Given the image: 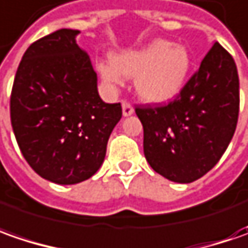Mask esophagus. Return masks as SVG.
I'll return each mask as SVG.
<instances>
[{"mask_svg":"<svg viewBox=\"0 0 248 248\" xmlns=\"http://www.w3.org/2000/svg\"><path fill=\"white\" fill-rule=\"evenodd\" d=\"M122 111H124V116H130L133 112H134V108H133V106L129 101L124 100V101H122Z\"/></svg>","mask_w":248,"mask_h":248,"instance_id":"1","label":"esophagus"}]
</instances>
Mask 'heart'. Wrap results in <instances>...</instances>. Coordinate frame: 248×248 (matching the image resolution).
Returning <instances> with one entry per match:
<instances>
[{"label":"heart","mask_w":248,"mask_h":248,"mask_svg":"<svg viewBox=\"0 0 248 248\" xmlns=\"http://www.w3.org/2000/svg\"><path fill=\"white\" fill-rule=\"evenodd\" d=\"M191 70V57L184 46L156 39L136 50L112 56V64H98L103 81L121 86L124 78H136V90L150 103H169L184 89Z\"/></svg>","instance_id":"heart-1"}]
</instances>
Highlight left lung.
<instances>
[{
    "label": "left lung",
    "instance_id": "left-lung-1",
    "mask_svg": "<svg viewBox=\"0 0 248 248\" xmlns=\"http://www.w3.org/2000/svg\"><path fill=\"white\" fill-rule=\"evenodd\" d=\"M239 75L235 60L214 42L181 93L163 106H137L144 155L158 174L188 184L217 165L236 130Z\"/></svg>",
    "mask_w": 248,
    "mask_h": 248
}]
</instances>
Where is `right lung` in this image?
Listing matches in <instances>:
<instances>
[{
  "label": "right lung",
  "mask_w": 248,
  "mask_h": 248,
  "mask_svg": "<svg viewBox=\"0 0 248 248\" xmlns=\"http://www.w3.org/2000/svg\"><path fill=\"white\" fill-rule=\"evenodd\" d=\"M78 32L62 29L32 42L11 93V122L23 156L37 174L60 185L97 171L122 118L121 103L98 96L97 74L75 42Z\"/></svg>",
  "instance_id": "obj_1"
}]
</instances>
